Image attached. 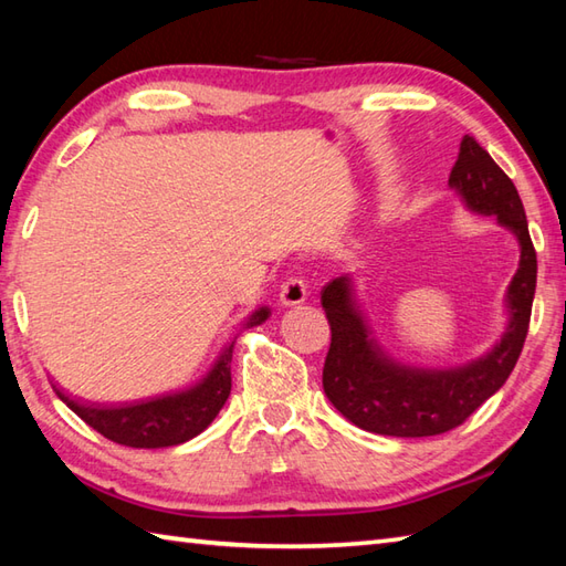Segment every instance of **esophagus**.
<instances>
[{
	"instance_id": "1",
	"label": "esophagus",
	"mask_w": 566,
	"mask_h": 566,
	"mask_svg": "<svg viewBox=\"0 0 566 566\" xmlns=\"http://www.w3.org/2000/svg\"><path fill=\"white\" fill-rule=\"evenodd\" d=\"M306 296H308L306 284H304L302 276H296V274L286 276V280L282 282V286H280V302H282V306L304 304Z\"/></svg>"
}]
</instances>
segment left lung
Masks as SVG:
<instances>
[{"label": "left lung", "mask_w": 566, "mask_h": 566, "mask_svg": "<svg viewBox=\"0 0 566 566\" xmlns=\"http://www.w3.org/2000/svg\"><path fill=\"white\" fill-rule=\"evenodd\" d=\"M450 187L460 191L472 211L496 216L521 243V264L506 294L511 321L494 350L454 369L399 365L369 338L347 276L328 282L321 292V304L331 323L323 391L350 423L379 436L428 438L462 426L506 384L531 326L537 255L518 189L472 136H464L460 143Z\"/></svg>", "instance_id": "1"}]
</instances>
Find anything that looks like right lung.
Wrapping results in <instances>:
<instances>
[{"label":"right lung","mask_w":566,"mask_h":566,"mask_svg":"<svg viewBox=\"0 0 566 566\" xmlns=\"http://www.w3.org/2000/svg\"><path fill=\"white\" fill-rule=\"evenodd\" d=\"M268 316L270 308H260L250 316L248 326H260L262 321H268ZM231 359L233 343L226 347L209 375L197 387L148 401L99 406L82 403L70 399L63 391H55L84 423L102 432L112 442L126 444V448H172V444L197 438L219 416L228 394H231Z\"/></svg>","instance_id":"add662e5"}]
</instances>
